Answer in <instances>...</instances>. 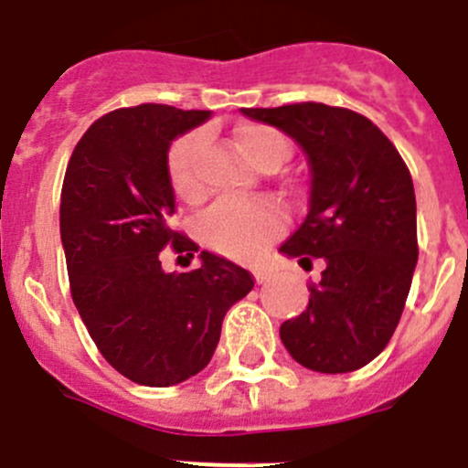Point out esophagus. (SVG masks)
<instances>
[{
  "mask_svg": "<svg viewBox=\"0 0 468 468\" xmlns=\"http://www.w3.org/2000/svg\"><path fill=\"white\" fill-rule=\"evenodd\" d=\"M253 276H256V283H265L267 279H270V271H265V270H256L253 271Z\"/></svg>",
  "mask_w": 468,
  "mask_h": 468,
  "instance_id": "1",
  "label": "esophagus"
}]
</instances>
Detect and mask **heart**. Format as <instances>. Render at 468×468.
<instances>
[{"label": "heart", "mask_w": 468, "mask_h": 468, "mask_svg": "<svg viewBox=\"0 0 468 468\" xmlns=\"http://www.w3.org/2000/svg\"><path fill=\"white\" fill-rule=\"evenodd\" d=\"M235 142H238L239 153L256 166L271 155H285L283 137L265 125H244L239 128ZM198 148H201V137L187 134L178 139L169 153L171 183L183 198H194L198 194V180L194 171ZM281 226H283V215L279 206L265 198L217 201L198 221V233L203 242L215 251L233 258H249L267 239L274 238Z\"/></svg>", "instance_id": "1"}]
</instances>
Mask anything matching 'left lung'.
Segmentation results:
<instances>
[{
    "label": "left lung",
    "mask_w": 468,
    "mask_h": 468,
    "mask_svg": "<svg viewBox=\"0 0 468 468\" xmlns=\"http://www.w3.org/2000/svg\"><path fill=\"white\" fill-rule=\"evenodd\" d=\"M242 113L294 139L311 169L308 212L279 251L326 267L281 340L315 373L364 368L391 340L419 261L410 169L387 134L349 109L302 102Z\"/></svg>",
    "instance_id": "8db88e82"
}]
</instances>
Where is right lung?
Segmentation results:
<instances>
[{
    "label": "right lung",
    "instance_id": "obj_1",
    "mask_svg": "<svg viewBox=\"0 0 468 468\" xmlns=\"http://www.w3.org/2000/svg\"><path fill=\"white\" fill-rule=\"evenodd\" d=\"M210 116L169 104L116 109L86 130L63 178L72 302L100 355L144 387H174L201 373L226 311L253 288L244 267L210 251L192 271H165L160 262L166 244L194 249L169 226V148Z\"/></svg>",
    "mask_w": 468,
    "mask_h": 468
}]
</instances>
